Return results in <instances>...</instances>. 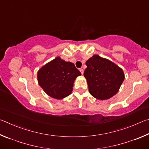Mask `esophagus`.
<instances>
[{
    "label": "esophagus",
    "mask_w": 149,
    "mask_h": 149,
    "mask_svg": "<svg viewBox=\"0 0 149 149\" xmlns=\"http://www.w3.org/2000/svg\"><path fill=\"white\" fill-rule=\"evenodd\" d=\"M79 71L81 72V74H82V75L84 74V69L80 68V69H79Z\"/></svg>",
    "instance_id": "1"
}]
</instances>
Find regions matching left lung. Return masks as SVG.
Returning <instances> with one entry per match:
<instances>
[{
  "mask_svg": "<svg viewBox=\"0 0 149 149\" xmlns=\"http://www.w3.org/2000/svg\"><path fill=\"white\" fill-rule=\"evenodd\" d=\"M86 65L84 75L87 79L89 92L93 97L103 100L116 94L125 79L121 68L97 54L88 59Z\"/></svg>",
  "mask_w": 149,
  "mask_h": 149,
  "instance_id": "obj_1",
  "label": "left lung"
}]
</instances>
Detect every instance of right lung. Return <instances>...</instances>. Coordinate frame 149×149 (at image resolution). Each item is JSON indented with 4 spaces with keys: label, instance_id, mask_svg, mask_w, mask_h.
I'll return each mask as SVG.
<instances>
[{
    "label": "right lung",
    "instance_id": "1",
    "mask_svg": "<svg viewBox=\"0 0 149 149\" xmlns=\"http://www.w3.org/2000/svg\"><path fill=\"white\" fill-rule=\"evenodd\" d=\"M81 75L73 63L58 56L39 70L37 81L48 95L59 100L71 94L74 81Z\"/></svg>",
    "mask_w": 149,
    "mask_h": 149
}]
</instances>
